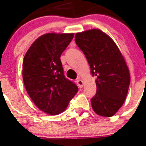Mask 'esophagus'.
Here are the masks:
<instances>
[{"label": "esophagus", "instance_id": "34e87169", "mask_svg": "<svg viewBox=\"0 0 146 146\" xmlns=\"http://www.w3.org/2000/svg\"><path fill=\"white\" fill-rule=\"evenodd\" d=\"M76 83H77L78 86L80 87V88H82L83 87V81L81 79H80V78L76 80Z\"/></svg>", "mask_w": 146, "mask_h": 146}]
</instances>
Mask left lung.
I'll return each instance as SVG.
<instances>
[{
  "mask_svg": "<svg viewBox=\"0 0 146 146\" xmlns=\"http://www.w3.org/2000/svg\"><path fill=\"white\" fill-rule=\"evenodd\" d=\"M75 42L96 77L92 109L100 116L112 117L123 104L129 89L130 75L124 58L112 38L100 29L76 33Z\"/></svg>",
  "mask_w": 146,
  "mask_h": 146,
  "instance_id": "obj_1",
  "label": "left lung"
}]
</instances>
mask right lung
<instances>
[{
	"label": "right lung",
	"mask_w": 146,
	"mask_h": 146,
	"mask_svg": "<svg viewBox=\"0 0 146 146\" xmlns=\"http://www.w3.org/2000/svg\"><path fill=\"white\" fill-rule=\"evenodd\" d=\"M73 33H47L33 42L25 54L23 78L34 104L44 113L57 115L66 110L78 87L64 74L60 55Z\"/></svg>",
	"instance_id": "right-lung-1"
}]
</instances>
